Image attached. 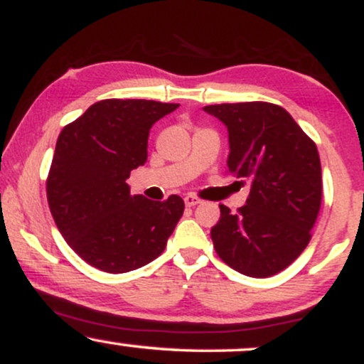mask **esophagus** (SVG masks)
I'll return each mask as SVG.
<instances>
[{
    "instance_id": "obj_1",
    "label": "esophagus",
    "mask_w": 364,
    "mask_h": 364,
    "mask_svg": "<svg viewBox=\"0 0 364 364\" xmlns=\"http://www.w3.org/2000/svg\"><path fill=\"white\" fill-rule=\"evenodd\" d=\"M198 203H202V200H200L198 196H195V195H186L185 196V205L186 207H195V205H198Z\"/></svg>"
}]
</instances>
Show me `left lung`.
<instances>
[{"mask_svg": "<svg viewBox=\"0 0 364 364\" xmlns=\"http://www.w3.org/2000/svg\"><path fill=\"white\" fill-rule=\"evenodd\" d=\"M203 111L228 127L229 173L250 181L246 205L236 214L219 205L220 219L210 231L215 252L250 277L279 274L310 243L320 212L315 141L277 104H214Z\"/></svg>", "mask_w": 364, "mask_h": 364, "instance_id": "obj_1", "label": "left lung"}]
</instances>
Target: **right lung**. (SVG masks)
<instances>
[{"label":"right lung","mask_w":364,"mask_h":364,"mask_svg":"<svg viewBox=\"0 0 364 364\" xmlns=\"http://www.w3.org/2000/svg\"><path fill=\"white\" fill-rule=\"evenodd\" d=\"M179 104L106 99L61 129L46 193L61 236L102 272L140 269L164 252L185 210L181 196L129 195V173L147 162L152 124Z\"/></svg>","instance_id":"1"}]
</instances>
